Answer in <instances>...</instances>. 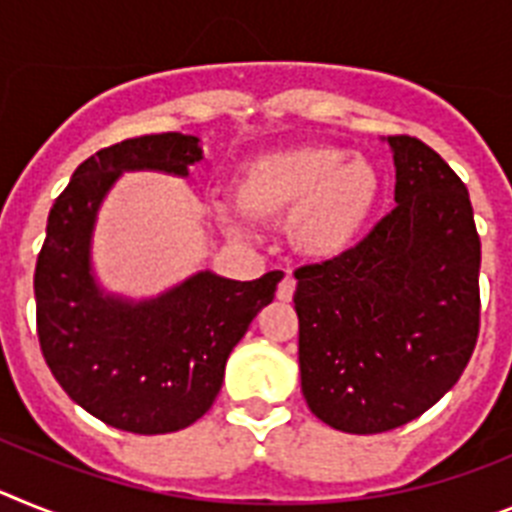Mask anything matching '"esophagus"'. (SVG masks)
<instances>
[{"label":"esophagus","instance_id":"obj_1","mask_svg":"<svg viewBox=\"0 0 512 512\" xmlns=\"http://www.w3.org/2000/svg\"><path fill=\"white\" fill-rule=\"evenodd\" d=\"M293 291H296V281H293L291 273H286V278L278 283V291H275V296H278V301H291Z\"/></svg>","mask_w":512,"mask_h":512}]
</instances>
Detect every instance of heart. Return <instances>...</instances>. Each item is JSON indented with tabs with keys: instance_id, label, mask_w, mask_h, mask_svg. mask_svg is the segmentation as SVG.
<instances>
[{
	"instance_id": "1",
	"label": "heart",
	"mask_w": 512,
	"mask_h": 512,
	"mask_svg": "<svg viewBox=\"0 0 512 512\" xmlns=\"http://www.w3.org/2000/svg\"><path fill=\"white\" fill-rule=\"evenodd\" d=\"M379 172L340 146L301 144L265 151L244 164L234 198L250 219H286L288 242L311 260H335L361 237L379 201ZM219 219L242 234L239 213L221 206Z\"/></svg>"
}]
</instances>
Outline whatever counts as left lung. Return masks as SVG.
I'll return each mask as SVG.
<instances>
[{"mask_svg": "<svg viewBox=\"0 0 512 512\" xmlns=\"http://www.w3.org/2000/svg\"><path fill=\"white\" fill-rule=\"evenodd\" d=\"M391 149L397 208L358 247L296 270L301 391L342 433L394 430L430 410L479 335V262L469 190L412 136Z\"/></svg>", "mask_w": 512, "mask_h": 512, "instance_id": "1", "label": "left lung"}]
</instances>
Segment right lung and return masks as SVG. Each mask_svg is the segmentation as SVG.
Masks as SVG:
<instances>
[{
  "instance_id": "obj_1",
  "label": "right lung",
  "mask_w": 512,
  "mask_h": 512,
  "mask_svg": "<svg viewBox=\"0 0 512 512\" xmlns=\"http://www.w3.org/2000/svg\"><path fill=\"white\" fill-rule=\"evenodd\" d=\"M201 159V139L188 133L121 141L84 159L48 213L33 281L43 358L82 410L126 433H175L206 415L226 358L283 278L273 270L231 281L198 270L151 299H128L97 281L92 237L118 177H188Z\"/></svg>"
}]
</instances>
